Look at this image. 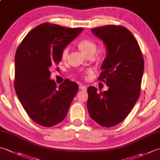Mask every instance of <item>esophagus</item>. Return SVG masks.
Segmentation results:
<instances>
[{
  "instance_id": "34e87169",
  "label": "esophagus",
  "mask_w": 160,
  "mask_h": 160,
  "mask_svg": "<svg viewBox=\"0 0 160 160\" xmlns=\"http://www.w3.org/2000/svg\"><path fill=\"white\" fill-rule=\"evenodd\" d=\"M79 88H80V89L82 90V91H86L87 90V87L84 86V85H80Z\"/></svg>"
}]
</instances>
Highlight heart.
Listing matches in <instances>:
<instances>
[{
  "instance_id": "obj_1",
  "label": "heart",
  "mask_w": 160,
  "mask_h": 160,
  "mask_svg": "<svg viewBox=\"0 0 160 160\" xmlns=\"http://www.w3.org/2000/svg\"><path fill=\"white\" fill-rule=\"evenodd\" d=\"M78 47L83 52L85 53L87 55L91 53V52H96V45L93 41L89 39H83L81 40L78 43ZM69 54V47H65L62 52V60H67L68 56ZM91 70L89 69V71Z\"/></svg>"
}]
</instances>
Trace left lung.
I'll return each instance as SVG.
<instances>
[{"mask_svg": "<svg viewBox=\"0 0 160 160\" xmlns=\"http://www.w3.org/2000/svg\"><path fill=\"white\" fill-rule=\"evenodd\" d=\"M91 32L106 47L98 79L108 89L98 93L96 87H88V111L98 124L114 127L127 118L140 96L144 59L137 40L124 27L107 25Z\"/></svg>", "mask_w": 160, "mask_h": 160, "instance_id": "1", "label": "left lung"}]
</instances>
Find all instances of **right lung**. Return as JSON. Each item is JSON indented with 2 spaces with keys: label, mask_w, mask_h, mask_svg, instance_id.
Listing matches in <instances>:
<instances>
[{
  "label": "right lung",
  "mask_w": 160,
  "mask_h": 160,
  "mask_svg": "<svg viewBox=\"0 0 160 160\" xmlns=\"http://www.w3.org/2000/svg\"><path fill=\"white\" fill-rule=\"evenodd\" d=\"M82 30L43 23L33 29L17 49L16 93L29 116L42 127H53L65 118L79 89L69 80L57 87L50 79V69L59 64L62 50Z\"/></svg>",
  "instance_id": "add662e5"
}]
</instances>
